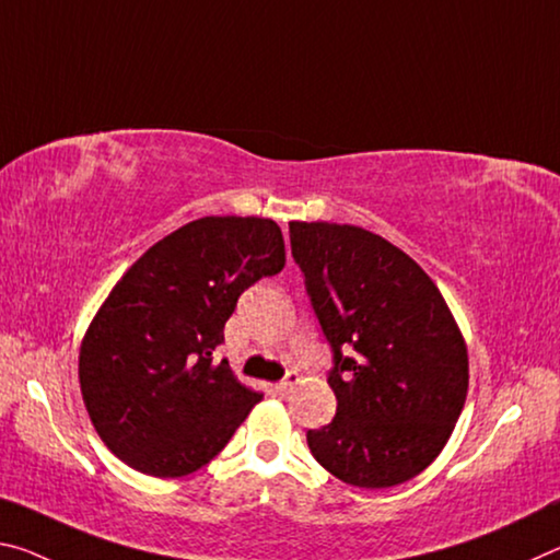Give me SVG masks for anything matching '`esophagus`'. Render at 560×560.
Here are the masks:
<instances>
[{
  "mask_svg": "<svg viewBox=\"0 0 560 560\" xmlns=\"http://www.w3.org/2000/svg\"><path fill=\"white\" fill-rule=\"evenodd\" d=\"M296 384H299V374H296V371H289V374L283 376V378L279 381V384H277V392H279L281 396H287V394L294 392Z\"/></svg>",
  "mask_w": 560,
  "mask_h": 560,
  "instance_id": "34e87169",
  "label": "esophagus"
}]
</instances>
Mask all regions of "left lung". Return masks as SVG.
I'll return each mask as SVG.
<instances>
[{
  "mask_svg": "<svg viewBox=\"0 0 560 560\" xmlns=\"http://www.w3.org/2000/svg\"><path fill=\"white\" fill-rule=\"evenodd\" d=\"M289 236L334 351L336 416L306 431L308 448L328 474L359 488L419 476L466 404L468 353L454 314L429 273L378 234L291 221Z\"/></svg>",
  "mask_w": 560,
  "mask_h": 560,
  "instance_id": "8db88e82",
  "label": "left lung"
}]
</instances>
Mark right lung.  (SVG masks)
I'll return each instance as SVG.
<instances>
[{
    "label": "right lung",
    "mask_w": 560,
    "mask_h": 560,
    "mask_svg": "<svg viewBox=\"0 0 560 560\" xmlns=\"http://www.w3.org/2000/svg\"><path fill=\"white\" fill-rule=\"evenodd\" d=\"M287 264L277 221L203 217L164 236L106 296L79 349V386L106 448L156 478L197 471L261 394L214 361L244 291Z\"/></svg>",
    "instance_id": "1"
}]
</instances>
